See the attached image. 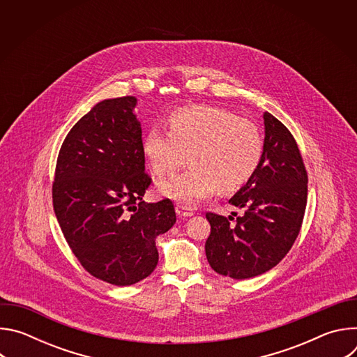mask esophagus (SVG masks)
Instances as JSON below:
<instances>
[{"label": "esophagus", "mask_w": 357, "mask_h": 357, "mask_svg": "<svg viewBox=\"0 0 357 357\" xmlns=\"http://www.w3.org/2000/svg\"><path fill=\"white\" fill-rule=\"evenodd\" d=\"M176 215L181 218H189L193 215V209L186 205H176Z\"/></svg>", "instance_id": "obj_1"}]
</instances>
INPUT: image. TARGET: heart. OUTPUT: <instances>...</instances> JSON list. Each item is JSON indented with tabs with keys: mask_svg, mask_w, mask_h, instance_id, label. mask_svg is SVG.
Here are the masks:
<instances>
[{
	"mask_svg": "<svg viewBox=\"0 0 357 357\" xmlns=\"http://www.w3.org/2000/svg\"><path fill=\"white\" fill-rule=\"evenodd\" d=\"M168 131L151 128L142 152L157 176L181 168L186 155L192 165L160 185L161 192L181 203H195L212 196L218 188L231 192L256 172L263 138L252 121L216 106H195L174 112Z\"/></svg>",
	"mask_w": 357,
	"mask_h": 357,
	"instance_id": "heart-1",
	"label": "heart"
}]
</instances>
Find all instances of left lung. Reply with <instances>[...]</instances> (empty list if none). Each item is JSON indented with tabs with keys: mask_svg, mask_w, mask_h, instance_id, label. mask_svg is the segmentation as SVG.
I'll return each mask as SVG.
<instances>
[{
	"mask_svg": "<svg viewBox=\"0 0 357 357\" xmlns=\"http://www.w3.org/2000/svg\"><path fill=\"white\" fill-rule=\"evenodd\" d=\"M264 126L260 164L229 200L244 213L236 219L206 213L208 261L218 274L234 280L275 267L295 243L307 208L308 174L294 135L270 113H264Z\"/></svg>",
	"mask_w": 357,
	"mask_h": 357,
	"instance_id": "left-lung-1",
	"label": "left lung"
}]
</instances>
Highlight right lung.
Returning a JSON list of instances; mask_svg holds the SVG:
<instances>
[{"mask_svg":"<svg viewBox=\"0 0 357 357\" xmlns=\"http://www.w3.org/2000/svg\"><path fill=\"white\" fill-rule=\"evenodd\" d=\"M132 96L100 101L68 132L52 183L54 211L82 267L109 284L132 285L155 270V238L176 222L171 199L142 200V131Z\"/></svg>","mask_w":357,"mask_h":357,"instance_id":"right-lung-1","label":"right lung"}]
</instances>
